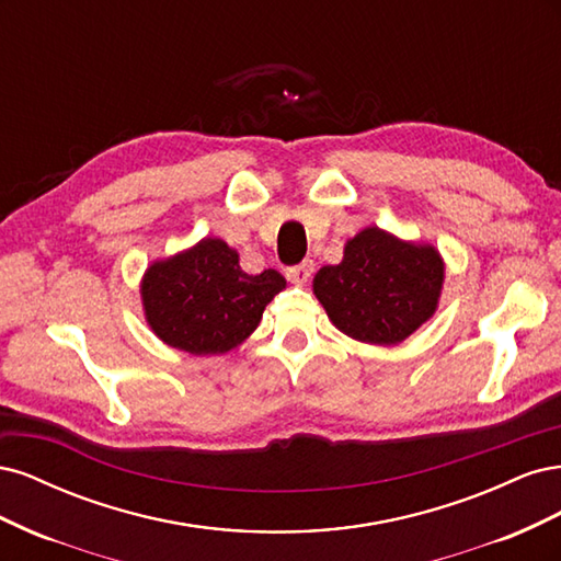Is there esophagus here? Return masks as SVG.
I'll list each match as a JSON object with an SVG mask.
<instances>
[{
  "label": "esophagus",
  "instance_id": "obj_1",
  "mask_svg": "<svg viewBox=\"0 0 561 561\" xmlns=\"http://www.w3.org/2000/svg\"><path fill=\"white\" fill-rule=\"evenodd\" d=\"M311 274H313V262H311V260L301 262V264H297V266H290V268L285 271L287 280L295 283V285H307L309 278H311Z\"/></svg>",
  "mask_w": 561,
  "mask_h": 561
}]
</instances>
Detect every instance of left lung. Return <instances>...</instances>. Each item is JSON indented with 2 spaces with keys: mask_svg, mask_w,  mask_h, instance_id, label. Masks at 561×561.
Returning a JSON list of instances; mask_svg holds the SVG:
<instances>
[{
  "mask_svg": "<svg viewBox=\"0 0 561 561\" xmlns=\"http://www.w3.org/2000/svg\"><path fill=\"white\" fill-rule=\"evenodd\" d=\"M443 285L445 260L435 245L365 227L346 241L342 262L318 271L313 295L339 332L398 346L435 316Z\"/></svg>",
  "mask_w": 561,
  "mask_h": 561,
  "instance_id": "obj_1",
  "label": "left lung"
}]
</instances>
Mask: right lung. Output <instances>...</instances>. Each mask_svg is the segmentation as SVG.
Wrapping results in <instances>:
<instances>
[{"label":"right lung","mask_w":561,"mask_h":561,"mask_svg":"<svg viewBox=\"0 0 561 561\" xmlns=\"http://www.w3.org/2000/svg\"><path fill=\"white\" fill-rule=\"evenodd\" d=\"M285 287L276 268L250 276L239 250L206 236L196 245L151 262L140 280L149 330L192 355H225L257 330L266 304Z\"/></svg>","instance_id":"add662e5"}]
</instances>
